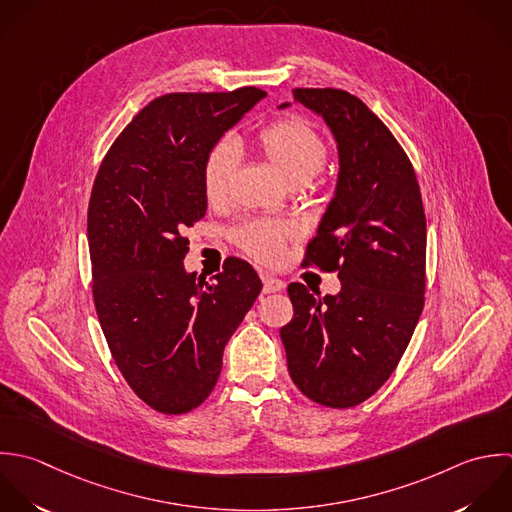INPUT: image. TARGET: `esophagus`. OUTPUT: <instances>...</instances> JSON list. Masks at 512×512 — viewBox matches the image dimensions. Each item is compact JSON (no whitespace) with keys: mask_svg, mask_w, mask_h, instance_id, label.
<instances>
[{"mask_svg":"<svg viewBox=\"0 0 512 512\" xmlns=\"http://www.w3.org/2000/svg\"><path fill=\"white\" fill-rule=\"evenodd\" d=\"M263 293H279L285 289V283L277 277H271V275H263Z\"/></svg>","mask_w":512,"mask_h":512,"instance_id":"esophagus-1","label":"esophagus"}]
</instances>
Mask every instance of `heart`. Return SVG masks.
Masks as SVG:
<instances>
[{"label": "heart", "mask_w": 512, "mask_h": 512, "mask_svg": "<svg viewBox=\"0 0 512 512\" xmlns=\"http://www.w3.org/2000/svg\"><path fill=\"white\" fill-rule=\"evenodd\" d=\"M257 145L281 177L297 189L309 185L329 161V143L325 137L297 115L265 125L257 135ZM237 165L239 151L231 141H219L209 149L201 167V191L209 205H219L227 199ZM293 235V225L269 221H253L235 231L239 247L249 257L267 265L283 259L287 241Z\"/></svg>", "instance_id": "b5f03b06"}]
</instances>
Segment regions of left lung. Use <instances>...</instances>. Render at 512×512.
Masks as SVG:
<instances>
[{"label":"left lung","instance_id":"left-lung-1","mask_svg":"<svg viewBox=\"0 0 512 512\" xmlns=\"http://www.w3.org/2000/svg\"><path fill=\"white\" fill-rule=\"evenodd\" d=\"M293 95L339 143L337 195L303 265L337 273L341 291L319 297L291 283L293 319L279 335L297 389L317 405L351 409L387 383L423 313L425 209L409 155L359 97L333 87Z\"/></svg>","mask_w":512,"mask_h":512}]
</instances>
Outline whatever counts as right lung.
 Masks as SVG:
<instances>
[{
  "mask_svg": "<svg viewBox=\"0 0 512 512\" xmlns=\"http://www.w3.org/2000/svg\"><path fill=\"white\" fill-rule=\"evenodd\" d=\"M265 91L165 93L105 153L89 197L91 293L111 357L153 411L185 415L211 395L225 343L261 293L241 259L205 281L185 273V229L203 219L201 167Z\"/></svg>",
  "mask_w": 512,
  "mask_h": 512,
  "instance_id": "add662e5",
  "label": "right lung"
}]
</instances>
